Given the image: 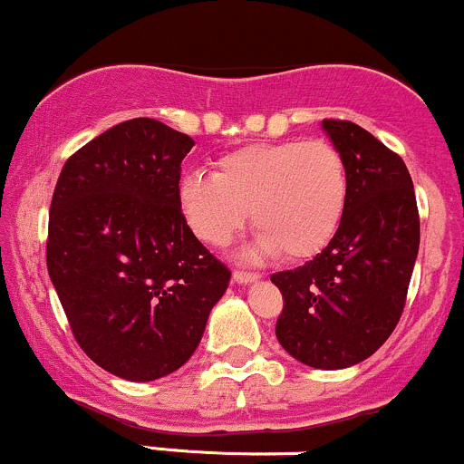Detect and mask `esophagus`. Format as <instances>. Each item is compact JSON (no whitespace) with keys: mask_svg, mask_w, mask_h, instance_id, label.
I'll list each match as a JSON object with an SVG mask.
<instances>
[{"mask_svg":"<svg viewBox=\"0 0 464 464\" xmlns=\"http://www.w3.org/2000/svg\"><path fill=\"white\" fill-rule=\"evenodd\" d=\"M258 278H261V274H256V272H243V270L234 272V281H237L238 285H247V283H256Z\"/></svg>","mask_w":464,"mask_h":464,"instance_id":"obj_1","label":"esophagus"}]
</instances>
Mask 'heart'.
I'll use <instances>...</instances> for the list:
<instances>
[{
    "mask_svg": "<svg viewBox=\"0 0 464 464\" xmlns=\"http://www.w3.org/2000/svg\"><path fill=\"white\" fill-rule=\"evenodd\" d=\"M177 197L190 230L208 246H226L252 210L258 232L252 254L278 252L285 261H303L336 234L350 177L330 143L287 139L223 154L214 174H183Z\"/></svg>",
    "mask_w": 464,
    "mask_h": 464,
    "instance_id": "1",
    "label": "heart"
}]
</instances>
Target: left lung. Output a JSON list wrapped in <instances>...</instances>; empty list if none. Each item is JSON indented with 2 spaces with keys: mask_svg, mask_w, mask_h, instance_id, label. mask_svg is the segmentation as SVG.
Wrapping results in <instances>:
<instances>
[{
  "mask_svg": "<svg viewBox=\"0 0 464 464\" xmlns=\"http://www.w3.org/2000/svg\"><path fill=\"white\" fill-rule=\"evenodd\" d=\"M323 130L345 159L350 197L325 250L272 274L283 294L276 338L303 365L343 370L370 358L401 321L420 218L396 152L352 121L325 119Z\"/></svg>",
  "mask_w": 464,
  "mask_h": 464,
  "instance_id": "left-lung-1",
  "label": "left lung"
}]
</instances>
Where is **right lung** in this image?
Segmentation results:
<instances>
[{
  "mask_svg": "<svg viewBox=\"0 0 464 464\" xmlns=\"http://www.w3.org/2000/svg\"><path fill=\"white\" fill-rule=\"evenodd\" d=\"M188 134L130 119L63 166L48 217L46 263L79 347L106 372L148 382L201 343L230 270L179 208Z\"/></svg>",
  "mask_w": 464,
  "mask_h": 464,
  "instance_id": "1",
  "label": "right lung"
}]
</instances>
